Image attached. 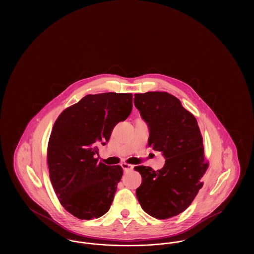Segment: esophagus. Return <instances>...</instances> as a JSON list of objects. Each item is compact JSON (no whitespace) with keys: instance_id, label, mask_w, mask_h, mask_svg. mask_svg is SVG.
Returning <instances> with one entry per match:
<instances>
[{"instance_id":"obj_1","label":"esophagus","mask_w":254,"mask_h":254,"mask_svg":"<svg viewBox=\"0 0 254 254\" xmlns=\"http://www.w3.org/2000/svg\"><path fill=\"white\" fill-rule=\"evenodd\" d=\"M122 168L123 169L125 170V171H128V170H131L133 169V165H130V164H127V163H122Z\"/></svg>"}]
</instances>
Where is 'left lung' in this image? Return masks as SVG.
Instances as JSON below:
<instances>
[{
    "label": "left lung",
    "instance_id": "obj_1",
    "mask_svg": "<svg viewBox=\"0 0 254 254\" xmlns=\"http://www.w3.org/2000/svg\"><path fill=\"white\" fill-rule=\"evenodd\" d=\"M134 105L148 125V146L162 151L166 158L159 170L134 168L142 176L136 190L138 201L152 217L176 216L192 203L209 166L198 123L179 99L167 92L136 93Z\"/></svg>",
    "mask_w": 254,
    "mask_h": 254
}]
</instances>
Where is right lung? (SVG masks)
Listing matches in <instances>:
<instances>
[{"instance_id":"obj_1","label":"right lung","mask_w":254,"mask_h":254,"mask_svg":"<svg viewBox=\"0 0 254 254\" xmlns=\"http://www.w3.org/2000/svg\"><path fill=\"white\" fill-rule=\"evenodd\" d=\"M131 109V93L89 94L54 123L48 145L49 178L61 205L73 216L91 220L109 211L123 169L98 162V145L109 142Z\"/></svg>"}]
</instances>
